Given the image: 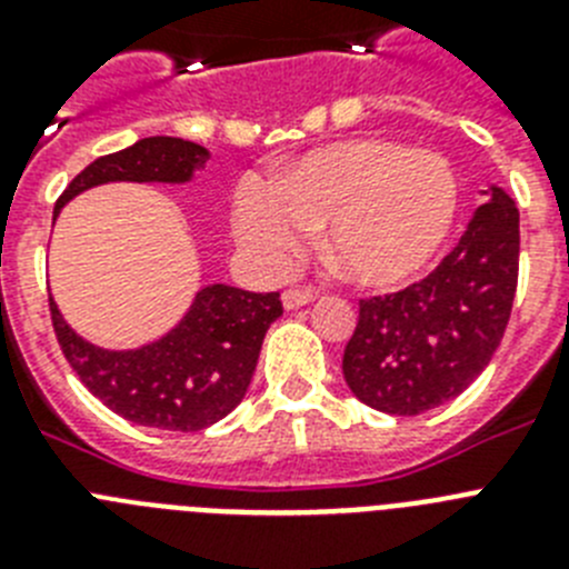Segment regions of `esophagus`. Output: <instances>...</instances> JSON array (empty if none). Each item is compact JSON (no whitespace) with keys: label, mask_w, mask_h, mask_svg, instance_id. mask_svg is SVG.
<instances>
[{"label":"esophagus","mask_w":569,"mask_h":569,"mask_svg":"<svg viewBox=\"0 0 569 569\" xmlns=\"http://www.w3.org/2000/svg\"><path fill=\"white\" fill-rule=\"evenodd\" d=\"M313 299H316L313 290H284V293H281V305H284V310H299L305 308V305H310Z\"/></svg>","instance_id":"esophagus-1"}]
</instances>
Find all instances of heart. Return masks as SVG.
Instances as JSON below:
<instances>
[{
  "label": "heart",
  "instance_id": "heart-1",
  "mask_svg": "<svg viewBox=\"0 0 569 569\" xmlns=\"http://www.w3.org/2000/svg\"><path fill=\"white\" fill-rule=\"evenodd\" d=\"M459 213V182L445 156L387 139H350L308 153L273 190L248 182L233 199L241 248L268 270H288L310 230L365 288H396L436 259Z\"/></svg>",
  "mask_w": 569,
  "mask_h": 569
}]
</instances>
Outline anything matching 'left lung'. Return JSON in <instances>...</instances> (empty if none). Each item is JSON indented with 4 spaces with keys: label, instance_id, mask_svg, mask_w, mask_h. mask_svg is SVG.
I'll use <instances>...</instances> for the list:
<instances>
[{
    "label": "left lung",
    "instance_id": "left-lung-1",
    "mask_svg": "<svg viewBox=\"0 0 569 569\" xmlns=\"http://www.w3.org/2000/svg\"><path fill=\"white\" fill-rule=\"evenodd\" d=\"M519 281V208L490 184L465 236L433 273L359 301L341 373L367 407L419 416L465 393L490 365Z\"/></svg>",
    "mask_w": 569,
    "mask_h": 569
}]
</instances>
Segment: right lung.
<instances>
[{"mask_svg":"<svg viewBox=\"0 0 569 569\" xmlns=\"http://www.w3.org/2000/svg\"><path fill=\"white\" fill-rule=\"evenodd\" d=\"M208 159L202 144L148 136L90 162L64 188L53 213L99 184H188ZM279 316V293L204 284L168 333L142 347L108 350L70 328L50 296L59 347L82 385L122 419L170 433H196L233 413L248 393L264 333Z\"/></svg>","mask_w":569,"mask_h":569,"instance_id":"right-lung-1","label":"right lung"}]
</instances>
